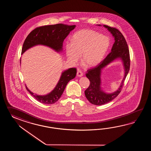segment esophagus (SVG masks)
<instances>
[{"label":"esophagus","instance_id":"1","mask_svg":"<svg viewBox=\"0 0 151 151\" xmlns=\"http://www.w3.org/2000/svg\"><path fill=\"white\" fill-rule=\"evenodd\" d=\"M77 76L79 77H82L83 76V73L81 71H80V70L78 69V71H77Z\"/></svg>","mask_w":151,"mask_h":151}]
</instances>
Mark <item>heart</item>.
Returning <instances> with one entry per match:
<instances>
[{
    "mask_svg": "<svg viewBox=\"0 0 151 151\" xmlns=\"http://www.w3.org/2000/svg\"><path fill=\"white\" fill-rule=\"evenodd\" d=\"M109 40L106 36L92 29H83L74 33L72 42L65 46L68 59L73 63L81 61L85 66L92 67L102 60L109 47Z\"/></svg>",
    "mask_w": 151,
    "mask_h": 151,
    "instance_id": "obj_1",
    "label": "heart"
}]
</instances>
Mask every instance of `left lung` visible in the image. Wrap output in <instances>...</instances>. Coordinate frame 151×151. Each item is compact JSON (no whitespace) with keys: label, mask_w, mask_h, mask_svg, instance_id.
<instances>
[{"label":"left lung","mask_w":151,"mask_h":151,"mask_svg":"<svg viewBox=\"0 0 151 151\" xmlns=\"http://www.w3.org/2000/svg\"><path fill=\"white\" fill-rule=\"evenodd\" d=\"M109 29L114 37L111 52L103 61L94 68H91L87 72L86 77L90 80V86L85 91V94L90 103L96 105H101L109 103L119 95L122 90L124 81L128 74L130 68V56L128 45L125 39L120 31L115 27L104 25ZM120 58L123 61L125 68V76L119 89L114 93L107 94L104 93L100 88L101 70L106 65L109 64L117 58Z\"/></svg>","instance_id":"8db88e82"}]
</instances>
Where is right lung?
<instances>
[{
  "label": "right lung",
  "mask_w": 151,
  "mask_h": 151,
  "mask_svg": "<svg viewBox=\"0 0 151 151\" xmlns=\"http://www.w3.org/2000/svg\"><path fill=\"white\" fill-rule=\"evenodd\" d=\"M76 25L64 24L45 25L38 27L29 33L23 44L22 54L27 49L37 45L47 46L57 51L62 50L63 43L70 32ZM77 73L76 68H71L63 72L60 79L55 89L46 96L35 94L26 86V90L40 103L52 104L57 102L61 96L69 81L75 78Z\"/></svg>",
  "instance_id": "right-lung-1"
}]
</instances>
